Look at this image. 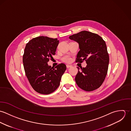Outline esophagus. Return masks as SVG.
Wrapping results in <instances>:
<instances>
[{"mask_svg": "<svg viewBox=\"0 0 131 131\" xmlns=\"http://www.w3.org/2000/svg\"><path fill=\"white\" fill-rule=\"evenodd\" d=\"M66 66H67V68H69L72 67V66H71V65H69V64H67Z\"/></svg>", "mask_w": 131, "mask_h": 131, "instance_id": "esophagus-1", "label": "esophagus"}]
</instances>
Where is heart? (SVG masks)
Segmentation results:
<instances>
[{"instance_id": "obj_1", "label": "heart", "mask_w": 131, "mask_h": 131, "mask_svg": "<svg viewBox=\"0 0 131 131\" xmlns=\"http://www.w3.org/2000/svg\"><path fill=\"white\" fill-rule=\"evenodd\" d=\"M62 60L66 62H69L71 61V58L70 57V56H64L62 57Z\"/></svg>"}]
</instances>
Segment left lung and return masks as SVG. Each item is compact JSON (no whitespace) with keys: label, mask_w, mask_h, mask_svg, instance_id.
<instances>
[{"label":"left lung","mask_w":131,"mask_h":131,"mask_svg":"<svg viewBox=\"0 0 131 131\" xmlns=\"http://www.w3.org/2000/svg\"><path fill=\"white\" fill-rule=\"evenodd\" d=\"M69 39L79 44L76 62L81 63L85 60L87 64L81 69L77 68V84L86 91L97 89L104 82L108 68L109 56L105 41L98 35L87 31L70 36Z\"/></svg>","instance_id":"1"}]
</instances>
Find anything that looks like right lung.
I'll return each mask as SVG.
<instances>
[{"label":"right lung","instance_id":"add662e5","mask_svg":"<svg viewBox=\"0 0 131 131\" xmlns=\"http://www.w3.org/2000/svg\"><path fill=\"white\" fill-rule=\"evenodd\" d=\"M58 43L57 38L39 36L32 39L26 45L23 57L24 70L32 88L39 93L54 92L66 70L64 63L54 68L47 63L49 58L56 54Z\"/></svg>","mask_w":131,"mask_h":131}]
</instances>
